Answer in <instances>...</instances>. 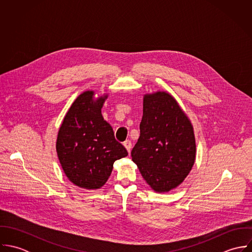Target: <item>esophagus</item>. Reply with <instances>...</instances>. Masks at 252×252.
<instances>
[{
    "mask_svg": "<svg viewBox=\"0 0 252 252\" xmlns=\"http://www.w3.org/2000/svg\"><path fill=\"white\" fill-rule=\"evenodd\" d=\"M123 145L125 146V148L127 149V151H128V152H130V151H131L132 144H131V142H130V141H125V142L123 143Z\"/></svg>",
    "mask_w": 252,
    "mask_h": 252,
    "instance_id": "esophagus-1",
    "label": "esophagus"
}]
</instances>
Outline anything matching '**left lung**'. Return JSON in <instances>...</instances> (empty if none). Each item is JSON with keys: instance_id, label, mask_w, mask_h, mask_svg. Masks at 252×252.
Instances as JSON below:
<instances>
[{"instance_id": "left-lung-1", "label": "left lung", "mask_w": 252, "mask_h": 252, "mask_svg": "<svg viewBox=\"0 0 252 252\" xmlns=\"http://www.w3.org/2000/svg\"><path fill=\"white\" fill-rule=\"evenodd\" d=\"M141 135L131 156L147 184L158 193L177 188L189 175L196 158L193 126L168 92L144 96Z\"/></svg>"}]
</instances>
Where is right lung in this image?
<instances>
[{
    "label": "right lung",
    "mask_w": 252,
    "mask_h": 252,
    "mask_svg": "<svg viewBox=\"0 0 252 252\" xmlns=\"http://www.w3.org/2000/svg\"><path fill=\"white\" fill-rule=\"evenodd\" d=\"M92 90L81 93L59 128L56 151L70 181L80 188L99 189L112 172L113 163L126 157V148L114 138L101 109L108 95L94 98Z\"/></svg>",
    "instance_id": "obj_1"
}]
</instances>
